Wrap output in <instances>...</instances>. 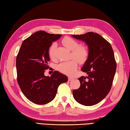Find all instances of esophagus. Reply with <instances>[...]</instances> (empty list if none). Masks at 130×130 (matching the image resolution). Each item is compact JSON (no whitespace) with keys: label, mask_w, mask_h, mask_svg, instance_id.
Wrapping results in <instances>:
<instances>
[{"label":"esophagus","mask_w":130,"mask_h":130,"mask_svg":"<svg viewBox=\"0 0 130 130\" xmlns=\"http://www.w3.org/2000/svg\"><path fill=\"white\" fill-rule=\"evenodd\" d=\"M73 80V77H68V80L69 82L71 81H72V80Z\"/></svg>","instance_id":"esophagus-1"}]
</instances>
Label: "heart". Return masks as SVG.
Wrapping results in <instances>:
<instances>
[{"label": "heart", "instance_id": "heart-1", "mask_svg": "<svg viewBox=\"0 0 130 130\" xmlns=\"http://www.w3.org/2000/svg\"><path fill=\"white\" fill-rule=\"evenodd\" d=\"M62 43L68 49L72 51V55L79 63H84L87 60L88 56V51L87 47L84 46H79V43L75 39L69 37H66L62 40ZM56 44L51 45L48 51L49 57L54 59L55 57V49ZM75 59L63 61L58 65L57 69L61 73L67 75H72L75 72L77 67V62Z\"/></svg>", "mask_w": 130, "mask_h": 130}]
</instances>
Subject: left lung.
I'll return each instance as SVG.
<instances>
[{
    "label": "left lung",
    "mask_w": 130,
    "mask_h": 130,
    "mask_svg": "<svg viewBox=\"0 0 130 130\" xmlns=\"http://www.w3.org/2000/svg\"><path fill=\"white\" fill-rule=\"evenodd\" d=\"M72 36L84 42L88 49L87 59L81 69L87 76L79 79L80 87L73 91V97L83 105H94L105 98L112 87L116 70L114 52L110 43L96 33Z\"/></svg>",
    "instance_id": "left-lung-1"
}]
</instances>
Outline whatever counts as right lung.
Listing matches in <instances>:
<instances>
[{"instance_id":"obj_1","label":"right lung","mask_w":130,"mask_h":130,"mask_svg":"<svg viewBox=\"0 0 130 130\" xmlns=\"http://www.w3.org/2000/svg\"><path fill=\"white\" fill-rule=\"evenodd\" d=\"M61 35L40 30L33 34L22 42L16 58L17 82L24 95L33 103L48 104L54 100L59 84L68 77L54 71L50 77L44 75L48 68V51L52 43Z\"/></svg>"}]
</instances>
